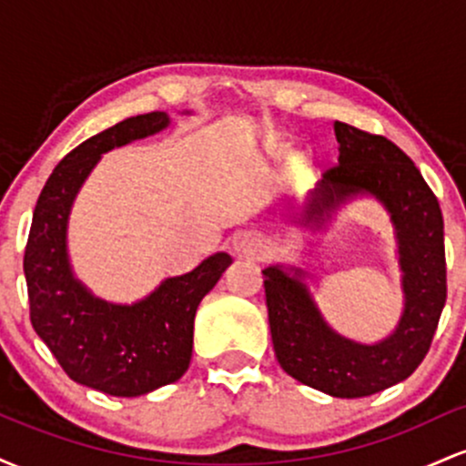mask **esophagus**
<instances>
[{
  "instance_id": "esophagus-1",
  "label": "esophagus",
  "mask_w": 466,
  "mask_h": 466,
  "mask_svg": "<svg viewBox=\"0 0 466 466\" xmlns=\"http://www.w3.org/2000/svg\"><path fill=\"white\" fill-rule=\"evenodd\" d=\"M263 249V243L260 238H256L251 232H240L238 237L232 240V251L237 256H243V258H249V256H256Z\"/></svg>"
}]
</instances>
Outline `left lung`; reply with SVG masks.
Segmentation results:
<instances>
[{"label": "left lung", "mask_w": 466, "mask_h": 466, "mask_svg": "<svg viewBox=\"0 0 466 466\" xmlns=\"http://www.w3.org/2000/svg\"><path fill=\"white\" fill-rule=\"evenodd\" d=\"M337 166L309 192L293 223L324 229L344 203L372 197L386 208L397 238L403 313L397 329L374 344L344 337L324 319L293 265L263 269L271 341L282 370L337 399H360L408 379L434 339L447 300L445 223L420 170L394 142L335 122Z\"/></svg>", "instance_id": "left-lung-1"}]
</instances>
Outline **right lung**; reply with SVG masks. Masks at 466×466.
Instances as JSON below:
<instances>
[{
	"instance_id": "add662e5",
	"label": "right lung",
	"mask_w": 466,
	"mask_h": 466,
	"mask_svg": "<svg viewBox=\"0 0 466 466\" xmlns=\"http://www.w3.org/2000/svg\"><path fill=\"white\" fill-rule=\"evenodd\" d=\"M168 125L164 111L127 117L67 153L41 190L25 245L32 329L72 381L111 397H140L181 379L190 366L197 307L232 265L229 254L217 251L133 304L106 302L74 276L67 223L85 179L111 148Z\"/></svg>"
}]
</instances>
